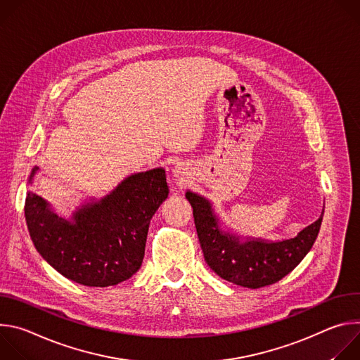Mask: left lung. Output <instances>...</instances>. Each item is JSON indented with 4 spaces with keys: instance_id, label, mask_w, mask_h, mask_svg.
Returning <instances> with one entry per match:
<instances>
[{
    "instance_id": "obj_1",
    "label": "left lung",
    "mask_w": 360,
    "mask_h": 360,
    "mask_svg": "<svg viewBox=\"0 0 360 360\" xmlns=\"http://www.w3.org/2000/svg\"><path fill=\"white\" fill-rule=\"evenodd\" d=\"M186 199L193 208L199 243L210 268L222 279L250 289L276 283L292 272L315 243L323 218L322 211L318 221L286 240L240 243L239 236L219 229L207 199L192 192H186Z\"/></svg>"
}]
</instances>
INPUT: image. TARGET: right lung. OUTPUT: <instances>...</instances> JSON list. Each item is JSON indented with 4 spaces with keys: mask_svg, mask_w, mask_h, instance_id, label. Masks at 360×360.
I'll return each mask as SVG.
<instances>
[{
    "mask_svg": "<svg viewBox=\"0 0 360 360\" xmlns=\"http://www.w3.org/2000/svg\"><path fill=\"white\" fill-rule=\"evenodd\" d=\"M38 168H34L30 182ZM168 196L162 168L127 178L108 196L64 221L28 192L25 221L42 258L65 278L105 288L129 279L142 265L149 222Z\"/></svg>",
    "mask_w": 360,
    "mask_h": 360,
    "instance_id": "add662e5",
    "label": "right lung"
}]
</instances>
